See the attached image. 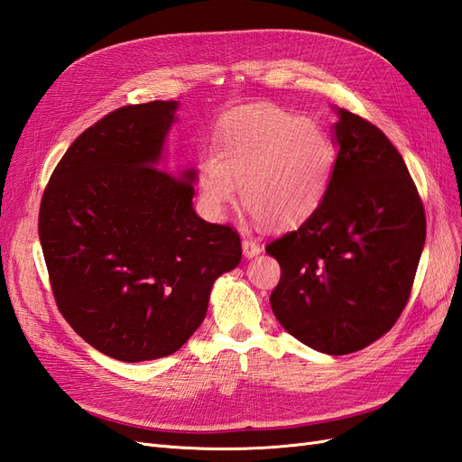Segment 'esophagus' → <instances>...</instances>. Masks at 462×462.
Masks as SVG:
<instances>
[{"label":"esophagus","instance_id":"obj_1","mask_svg":"<svg viewBox=\"0 0 462 462\" xmlns=\"http://www.w3.org/2000/svg\"><path fill=\"white\" fill-rule=\"evenodd\" d=\"M243 253L246 258H254L262 253V248H260L258 241L253 239V236H243Z\"/></svg>","mask_w":462,"mask_h":462}]
</instances>
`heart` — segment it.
Here are the masks:
<instances>
[{"mask_svg":"<svg viewBox=\"0 0 462 462\" xmlns=\"http://www.w3.org/2000/svg\"><path fill=\"white\" fill-rule=\"evenodd\" d=\"M335 150L326 131L273 104L245 106L223 117L214 153L199 162L200 202L212 217L241 199L268 229L312 217L331 183Z\"/></svg>","mask_w":462,"mask_h":462,"instance_id":"1","label":"heart"}]
</instances>
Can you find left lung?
I'll return each instance as SVG.
<instances>
[{
	"instance_id": "obj_1",
	"label": "left lung",
	"mask_w": 462,
	"mask_h": 462,
	"mask_svg": "<svg viewBox=\"0 0 462 462\" xmlns=\"http://www.w3.org/2000/svg\"><path fill=\"white\" fill-rule=\"evenodd\" d=\"M331 183L318 212L265 246L282 265L272 310L292 337L326 355L385 335L409 300L426 216L407 165L372 123L333 107Z\"/></svg>"
}]
</instances>
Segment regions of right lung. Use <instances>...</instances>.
I'll return each mask as SVG.
<instances>
[{"label":"right lung","instance_id":"add662e5","mask_svg":"<svg viewBox=\"0 0 462 462\" xmlns=\"http://www.w3.org/2000/svg\"><path fill=\"white\" fill-rule=\"evenodd\" d=\"M179 102L111 111L69 146L38 235L63 318L121 362L173 355L199 329L216 279L241 262L231 227L192 208L197 170H162Z\"/></svg>","mask_w":462,"mask_h":462}]
</instances>
